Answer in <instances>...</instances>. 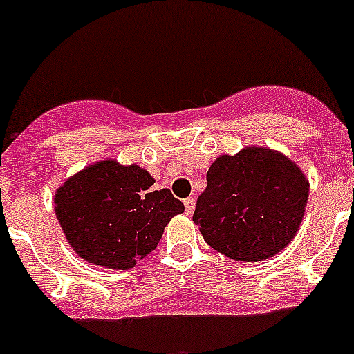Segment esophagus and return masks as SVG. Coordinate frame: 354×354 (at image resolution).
Returning <instances> with one entry per match:
<instances>
[{"instance_id": "esophagus-1", "label": "esophagus", "mask_w": 354, "mask_h": 354, "mask_svg": "<svg viewBox=\"0 0 354 354\" xmlns=\"http://www.w3.org/2000/svg\"><path fill=\"white\" fill-rule=\"evenodd\" d=\"M194 198H186L184 200V210H186L187 216H191V214L194 212Z\"/></svg>"}]
</instances>
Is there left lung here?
<instances>
[{"instance_id": "1", "label": "left lung", "mask_w": 354, "mask_h": 354, "mask_svg": "<svg viewBox=\"0 0 354 354\" xmlns=\"http://www.w3.org/2000/svg\"><path fill=\"white\" fill-rule=\"evenodd\" d=\"M309 183L286 156L248 147L221 156L207 171L194 225L210 248L239 261H259L283 251L297 233Z\"/></svg>"}]
</instances>
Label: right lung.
<instances>
[{"instance_id": "add662e5", "label": "right lung", "mask_w": 354, "mask_h": 354, "mask_svg": "<svg viewBox=\"0 0 354 354\" xmlns=\"http://www.w3.org/2000/svg\"><path fill=\"white\" fill-rule=\"evenodd\" d=\"M137 165L100 161L71 177L56 193V216L70 245L89 263L131 268L158 248L165 226L184 212L170 189Z\"/></svg>"}]
</instances>
